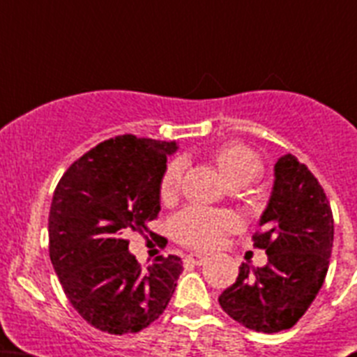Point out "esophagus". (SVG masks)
<instances>
[{"mask_svg":"<svg viewBox=\"0 0 357 357\" xmlns=\"http://www.w3.org/2000/svg\"><path fill=\"white\" fill-rule=\"evenodd\" d=\"M206 261H207V255H204V254L185 255V263H191V264H195V266H200V264H204Z\"/></svg>","mask_w":357,"mask_h":357,"instance_id":"34e87169","label":"esophagus"}]
</instances>
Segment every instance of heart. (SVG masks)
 <instances>
[{"label": "heart", "instance_id": "heart-1", "mask_svg": "<svg viewBox=\"0 0 357 357\" xmlns=\"http://www.w3.org/2000/svg\"><path fill=\"white\" fill-rule=\"evenodd\" d=\"M213 160L220 175L227 182L254 181L261 173V159L254 150L245 144L229 143L213 151ZM182 184V162L172 160L166 166L159 184V197L162 202H172L181 191ZM238 222L230 213L216 211L191 209L182 211L173 220V234L181 243L193 248H214L222 241L223 234L236 229Z\"/></svg>", "mask_w": 357, "mask_h": 357}]
</instances>
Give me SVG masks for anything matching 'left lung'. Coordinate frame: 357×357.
<instances>
[{
	"label": "left lung",
	"instance_id": "8db88e82",
	"mask_svg": "<svg viewBox=\"0 0 357 357\" xmlns=\"http://www.w3.org/2000/svg\"><path fill=\"white\" fill-rule=\"evenodd\" d=\"M272 197L252 236L268 264L239 266L220 295L222 309L247 329L279 333L301 320L320 291L329 268L334 220L324 188L291 153L275 162Z\"/></svg>",
	"mask_w": 357,
	"mask_h": 357
}]
</instances>
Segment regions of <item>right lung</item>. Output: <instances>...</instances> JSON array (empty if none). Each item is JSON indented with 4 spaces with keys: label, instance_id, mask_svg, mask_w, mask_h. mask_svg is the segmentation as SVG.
Returning a JSON list of instances; mask_svg holds the SVG:
<instances>
[{
    "label": "right lung",
    "instance_id": "right-lung-1",
    "mask_svg": "<svg viewBox=\"0 0 357 357\" xmlns=\"http://www.w3.org/2000/svg\"><path fill=\"white\" fill-rule=\"evenodd\" d=\"M175 141L118 135L71 164L50 207V259L68 301L109 334L139 333L172 301L178 255L146 270L128 252V232H148L160 211L159 184Z\"/></svg>",
    "mask_w": 357,
    "mask_h": 357
}]
</instances>
